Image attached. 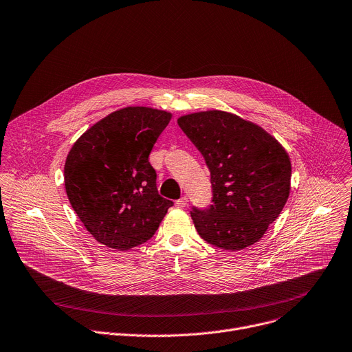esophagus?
Listing matches in <instances>:
<instances>
[{
    "instance_id": "34e87169",
    "label": "esophagus",
    "mask_w": 352,
    "mask_h": 352,
    "mask_svg": "<svg viewBox=\"0 0 352 352\" xmlns=\"http://www.w3.org/2000/svg\"><path fill=\"white\" fill-rule=\"evenodd\" d=\"M186 204H188V198L186 197H182V198H179L177 201V206H179V208H185Z\"/></svg>"
}]
</instances>
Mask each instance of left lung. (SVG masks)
<instances>
[{
	"label": "left lung",
	"mask_w": 352,
	"mask_h": 352,
	"mask_svg": "<svg viewBox=\"0 0 352 352\" xmlns=\"http://www.w3.org/2000/svg\"><path fill=\"white\" fill-rule=\"evenodd\" d=\"M178 124L210 171L212 205L190 212L199 236L229 251L257 243L289 197V155L263 127L229 112L189 113Z\"/></svg>",
	"instance_id": "left-lung-1"
}]
</instances>
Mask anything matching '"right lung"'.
Returning a JSON list of instances; mask_svg holds the SVG:
<instances>
[{
    "mask_svg": "<svg viewBox=\"0 0 352 352\" xmlns=\"http://www.w3.org/2000/svg\"><path fill=\"white\" fill-rule=\"evenodd\" d=\"M171 113L127 107L91 126L72 147L65 166L69 201L98 243L131 250L150 240L168 208L158 195L148 155Z\"/></svg>",
    "mask_w": 352,
    "mask_h": 352,
    "instance_id": "add662e5",
    "label": "right lung"
}]
</instances>
